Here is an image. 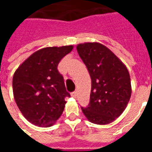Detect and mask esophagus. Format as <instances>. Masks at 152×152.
Instances as JSON below:
<instances>
[{"label":"esophagus","instance_id":"esophagus-1","mask_svg":"<svg viewBox=\"0 0 152 152\" xmlns=\"http://www.w3.org/2000/svg\"><path fill=\"white\" fill-rule=\"evenodd\" d=\"M72 96L74 97V98H76V96H77V91H75V92L72 93Z\"/></svg>","mask_w":152,"mask_h":152}]
</instances>
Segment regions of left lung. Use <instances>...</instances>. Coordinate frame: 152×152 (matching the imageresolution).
Instances as JSON below:
<instances>
[{"mask_svg":"<svg viewBox=\"0 0 152 152\" xmlns=\"http://www.w3.org/2000/svg\"><path fill=\"white\" fill-rule=\"evenodd\" d=\"M77 52L91 77L89 106L81 107L91 123L108 124L124 112L130 99V76L123 62L99 42L78 44Z\"/></svg>","mask_w":152,"mask_h":152,"instance_id":"obj_1","label":"left lung"}]
</instances>
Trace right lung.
Segmentation results:
<instances>
[{
  "label": "right lung",
  "mask_w": 152,
  "mask_h": 152,
  "mask_svg": "<svg viewBox=\"0 0 152 152\" xmlns=\"http://www.w3.org/2000/svg\"><path fill=\"white\" fill-rule=\"evenodd\" d=\"M73 45L45 47L21 63L13 76V94L18 109L30 123L50 127L63 114L69 97L63 76L58 71L60 60Z\"/></svg>",
  "instance_id": "right-lung-1"
}]
</instances>
